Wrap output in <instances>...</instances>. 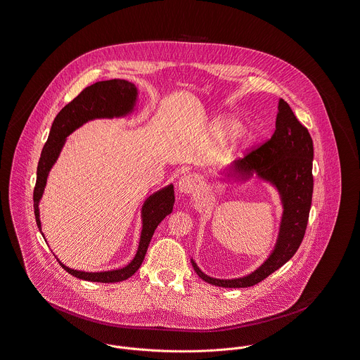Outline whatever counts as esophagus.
<instances>
[{"mask_svg":"<svg viewBox=\"0 0 360 360\" xmlns=\"http://www.w3.org/2000/svg\"><path fill=\"white\" fill-rule=\"evenodd\" d=\"M198 186H199L198 179L193 174H184L179 180V191L183 193H192L198 188Z\"/></svg>","mask_w":360,"mask_h":360,"instance_id":"obj_1","label":"esophagus"}]
</instances>
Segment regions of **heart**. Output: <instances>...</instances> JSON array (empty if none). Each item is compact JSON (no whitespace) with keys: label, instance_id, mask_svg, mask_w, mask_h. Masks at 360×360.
<instances>
[{"label":"heart","instance_id":"1","mask_svg":"<svg viewBox=\"0 0 360 360\" xmlns=\"http://www.w3.org/2000/svg\"><path fill=\"white\" fill-rule=\"evenodd\" d=\"M210 135L213 139H221L225 135H229L226 144L222 148V155H231L251 143L255 138V131L250 125L238 127V121L235 117L225 116L218 117L212 122Z\"/></svg>","mask_w":360,"mask_h":360}]
</instances>
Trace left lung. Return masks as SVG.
<instances>
[{
	"label": "left lung",
	"instance_id": "left-lung-1",
	"mask_svg": "<svg viewBox=\"0 0 360 360\" xmlns=\"http://www.w3.org/2000/svg\"><path fill=\"white\" fill-rule=\"evenodd\" d=\"M312 158L314 147L309 129L296 119L287 102L280 99L273 136L235 162L228 174L236 180H248L255 173L277 188L284 212L274 250L255 271L233 280L209 277L191 259L193 270L203 281L216 287H252L295 255L304 238L311 209Z\"/></svg>",
	"mask_w": 360,
	"mask_h": 360
}]
</instances>
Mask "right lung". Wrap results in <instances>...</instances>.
I'll return each mask as SVG.
<instances>
[{
  "label": "right lung",
  "instance_id": "add662e5",
  "mask_svg": "<svg viewBox=\"0 0 360 360\" xmlns=\"http://www.w3.org/2000/svg\"><path fill=\"white\" fill-rule=\"evenodd\" d=\"M138 90L134 83L121 80V79H112L96 82L94 84L86 87L79 96L65 105L51 124L48 142L44 146L38 169H37V183L34 188V213L37 225L41 231V219H39V200L42 198L44 190L46 187L49 172L54 162L57 161L61 148L65 143V139L75 129L83 125L87 121L94 119H113V117H122L129 115L136 103ZM174 203V191L173 186L154 192L150 195L142 207V232L139 247L136 251L135 258L122 269L109 270V271H98V273H89V271H79L63 266L70 274L80 280L93 281V283H120L129 278L136 270L141 267L143 262L144 255L147 252V247L150 240L154 235L155 228L158 224L172 213Z\"/></svg>",
  "mask_w": 360,
  "mask_h": 360
}]
</instances>
